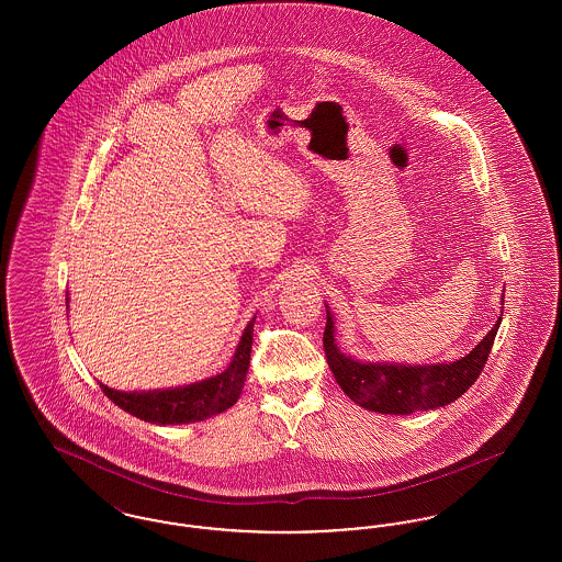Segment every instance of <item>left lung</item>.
Instances as JSON below:
<instances>
[{
	"instance_id": "obj_1",
	"label": "left lung",
	"mask_w": 562,
	"mask_h": 562,
	"mask_svg": "<svg viewBox=\"0 0 562 562\" xmlns=\"http://www.w3.org/2000/svg\"><path fill=\"white\" fill-rule=\"evenodd\" d=\"M499 324L502 318H497L476 348L454 362H360L337 348L335 321L326 305L322 344L330 371L351 401L381 415H411L415 411L447 406L474 385L486 364Z\"/></svg>"
}]
</instances>
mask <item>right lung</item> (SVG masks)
Segmentation results:
<instances>
[{
  "mask_svg": "<svg viewBox=\"0 0 562 562\" xmlns=\"http://www.w3.org/2000/svg\"><path fill=\"white\" fill-rule=\"evenodd\" d=\"M69 307V296H67ZM252 316L241 333L240 344L232 356V362L225 371L206 376L202 381L166 387V390H143V392H120L99 383L109 401L115 402L122 411L131 413L136 419L156 424V426H181L195 424L214 417L240 398L241 387L250 364V348H252Z\"/></svg>",
  "mask_w": 562,
  "mask_h": 562,
  "instance_id": "1",
  "label": "right lung"
}]
</instances>
